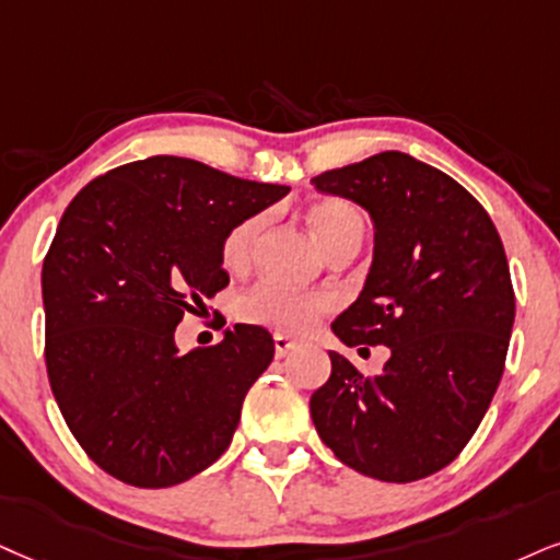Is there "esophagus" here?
<instances>
[{
    "mask_svg": "<svg viewBox=\"0 0 560 560\" xmlns=\"http://www.w3.org/2000/svg\"><path fill=\"white\" fill-rule=\"evenodd\" d=\"M295 340H291V337H285V335H275V355L278 358H285L288 353H291V350L295 348Z\"/></svg>",
    "mask_w": 560,
    "mask_h": 560,
    "instance_id": "1",
    "label": "esophagus"
}]
</instances>
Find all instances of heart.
I'll use <instances>...</instances> for the list:
<instances>
[{"mask_svg":"<svg viewBox=\"0 0 560 560\" xmlns=\"http://www.w3.org/2000/svg\"><path fill=\"white\" fill-rule=\"evenodd\" d=\"M306 218L324 254L332 252L335 246L348 244V241H363V215L345 199H322L312 205ZM261 228H265V215H248L225 233L223 244H220V261L225 269L238 272L252 261ZM329 306L332 301L324 293L301 291V288H291L278 280H261L241 295L238 316L244 322L272 327L275 332L301 335L312 329L319 316L329 312Z\"/></svg>","mask_w":560,"mask_h":560,"instance_id":"1","label":"heart"}]
</instances>
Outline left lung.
I'll use <instances>...</instances> for the list:
<instances>
[{"mask_svg": "<svg viewBox=\"0 0 560 560\" xmlns=\"http://www.w3.org/2000/svg\"><path fill=\"white\" fill-rule=\"evenodd\" d=\"M312 184L365 207L376 225L369 280L332 332L350 348L392 350L376 376L332 350L312 420L353 470L386 482L428 478L478 431L506 365L514 288L501 236L465 186L397 150Z\"/></svg>", "mask_w": 560, "mask_h": 560, "instance_id": "obj_1", "label": "left lung"}]
</instances>
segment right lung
Here are the masks:
<instances>
[{"instance_id": "1", "label": "right lung", "mask_w": 560, "mask_h": 560, "mask_svg": "<svg viewBox=\"0 0 560 560\" xmlns=\"http://www.w3.org/2000/svg\"><path fill=\"white\" fill-rule=\"evenodd\" d=\"M288 186L153 155L93 178L59 220L40 272L46 371L69 431L103 472L168 488L231 444L272 335L236 324L178 353L186 312L223 291L220 244Z\"/></svg>"}]
</instances>
